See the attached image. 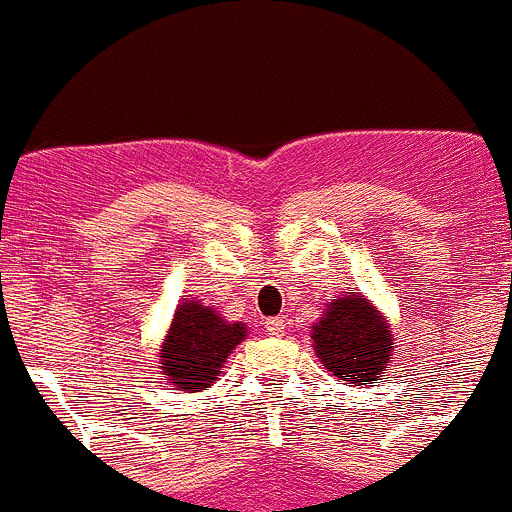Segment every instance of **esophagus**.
I'll use <instances>...</instances> for the list:
<instances>
[{"instance_id": "34e87169", "label": "esophagus", "mask_w": 512, "mask_h": 512, "mask_svg": "<svg viewBox=\"0 0 512 512\" xmlns=\"http://www.w3.org/2000/svg\"><path fill=\"white\" fill-rule=\"evenodd\" d=\"M266 331L268 336H283V333H286V321H281V318H268Z\"/></svg>"}]
</instances>
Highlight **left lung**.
Instances as JSON below:
<instances>
[{
    "instance_id": "obj_1",
    "label": "left lung",
    "mask_w": 512,
    "mask_h": 512,
    "mask_svg": "<svg viewBox=\"0 0 512 512\" xmlns=\"http://www.w3.org/2000/svg\"><path fill=\"white\" fill-rule=\"evenodd\" d=\"M311 346L323 368L353 386L383 381L391 368L393 331L363 293H341L311 326Z\"/></svg>"
}]
</instances>
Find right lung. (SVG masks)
Wrapping results in <instances>:
<instances>
[{"mask_svg":"<svg viewBox=\"0 0 512 512\" xmlns=\"http://www.w3.org/2000/svg\"><path fill=\"white\" fill-rule=\"evenodd\" d=\"M246 336V323L226 321L216 308L204 306L201 298H184L161 338V376L176 391H209L224 371L226 358Z\"/></svg>","mask_w":512,"mask_h":512,"instance_id":"obj_1","label":"right lung"}]
</instances>
